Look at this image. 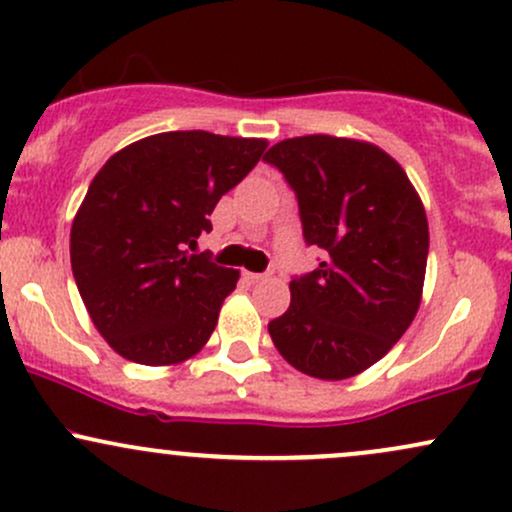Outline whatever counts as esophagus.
<instances>
[{
    "mask_svg": "<svg viewBox=\"0 0 512 512\" xmlns=\"http://www.w3.org/2000/svg\"><path fill=\"white\" fill-rule=\"evenodd\" d=\"M245 279L252 281V284H257V281L267 279V274H257V272H245Z\"/></svg>",
    "mask_w": 512,
    "mask_h": 512,
    "instance_id": "esophagus-1",
    "label": "esophagus"
}]
</instances>
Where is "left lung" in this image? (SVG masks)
Wrapping results in <instances>:
<instances>
[{"instance_id": "left-lung-1", "label": "left lung", "mask_w": 512, "mask_h": 512, "mask_svg": "<svg viewBox=\"0 0 512 512\" xmlns=\"http://www.w3.org/2000/svg\"><path fill=\"white\" fill-rule=\"evenodd\" d=\"M298 197L303 236L325 250L293 279L269 334L293 368L346 380L378 363L409 330L424 296L428 219L404 168L361 139L308 134L264 154Z\"/></svg>"}]
</instances>
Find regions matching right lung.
I'll return each instance as SVG.
<instances>
[{"label":"right lung","mask_w":512,"mask_h":512,"mask_svg":"<svg viewBox=\"0 0 512 512\" xmlns=\"http://www.w3.org/2000/svg\"><path fill=\"white\" fill-rule=\"evenodd\" d=\"M267 139L161 132L105 161L76 211L72 272L91 322L122 358L178 366L209 342L238 269L190 255L216 202Z\"/></svg>","instance_id":"add662e5"}]
</instances>
